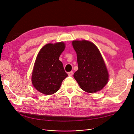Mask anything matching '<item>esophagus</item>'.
Here are the masks:
<instances>
[{
  "label": "esophagus",
  "mask_w": 134,
  "mask_h": 134,
  "mask_svg": "<svg viewBox=\"0 0 134 134\" xmlns=\"http://www.w3.org/2000/svg\"><path fill=\"white\" fill-rule=\"evenodd\" d=\"M68 75L69 76H72L73 75V72H68Z\"/></svg>",
  "instance_id": "1"
}]
</instances>
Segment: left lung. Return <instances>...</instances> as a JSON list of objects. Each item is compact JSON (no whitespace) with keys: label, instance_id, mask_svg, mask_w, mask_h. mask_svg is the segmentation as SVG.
Masks as SVG:
<instances>
[{"label":"left lung","instance_id":"1","mask_svg":"<svg viewBox=\"0 0 134 134\" xmlns=\"http://www.w3.org/2000/svg\"><path fill=\"white\" fill-rule=\"evenodd\" d=\"M72 45L77 55L78 70L74 78L80 88L88 93L99 91L107 85L109 73L102 56L92 42L73 41Z\"/></svg>","mask_w":134,"mask_h":134}]
</instances>
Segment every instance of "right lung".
I'll return each instance as SVG.
<instances>
[{
    "instance_id": "right-lung-1",
    "label": "right lung",
    "mask_w": 134,
    "mask_h": 134,
    "mask_svg": "<svg viewBox=\"0 0 134 134\" xmlns=\"http://www.w3.org/2000/svg\"><path fill=\"white\" fill-rule=\"evenodd\" d=\"M65 48V44L61 42L47 44L39 52L34 64L31 81L40 92L46 95L55 93L68 76L59 60Z\"/></svg>"
}]
</instances>
